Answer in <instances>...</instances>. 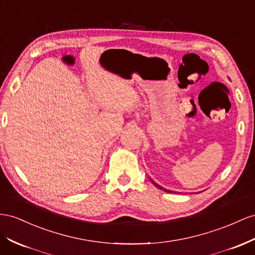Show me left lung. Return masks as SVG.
I'll use <instances>...</instances> for the list:
<instances>
[{
	"label": "left lung",
	"instance_id": "obj_1",
	"mask_svg": "<svg viewBox=\"0 0 255 255\" xmlns=\"http://www.w3.org/2000/svg\"><path fill=\"white\" fill-rule=\"evenodd\" d=\"M151 181H152V180H151ZM152 182H153V181H152ZM153 183H154V182H153ZM154 184H155V187H157V188H159V189H161V190H164L165 192H169V193H170V192H171V191H169V190H166V189H163V188L161 187V185H159V184H156V183H154Z\"/></svg>",
	"mask_w": 255,
	"mask_h": 255
}]
</instances>
